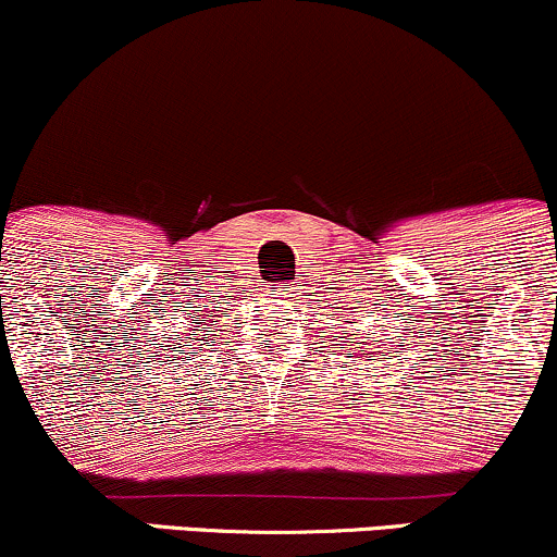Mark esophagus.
<instances>
[{"label": "esophagus", "mask_w": 557, "mask_h": 557, "mask_svg": "<svg viewBox=\"0 0 557 557\" xmlns=\"http://www.w3.org/2000/svg\"><path fill=\"white\" fill-rule=\"evenodd\" d=\"M274 290H277L280 296H283V290H285V287H283V285H277V287H274Z\"/></svg>", "instance_id": "1"}]
</instances>
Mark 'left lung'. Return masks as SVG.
Wrapping results in <instances>:
<instances>
[{"mask_svg": "<svg viewBox=\"0 0 557 557\" xmlns=\"http://www.w3.org/2000/svg\"><path fill=\"white\" fill-rule=\"evenodd\" d=\"M359 359H361V356H359ZM367 359H369V354H367Z\"/></svg>", "mask_w": 557, "mask_h": 557, "instance_id": "obj_1", "label": "left lung"}]
</instances>
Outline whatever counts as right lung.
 Wrapping results in <instances>:
<instances>
[{"mask_svg": "<svg viewBox=\"0 0 557 557\" xmlns=\"http://www.w3.org/2000/svg\"><path fill=\"white\" fill-rule=\"evenodd\" d=\"M201 322H203V319H201Z\"/></svg>", "mask_w": 557, "mask_h": 557, "instance_id": "obj_1", "label": "right lung"}]
</instances>
